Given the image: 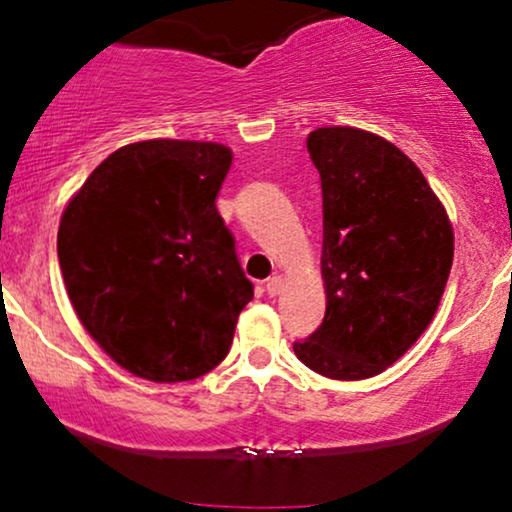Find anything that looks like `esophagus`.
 <instances>
[{
	"label": "esophagus",
	"mask_w": 512,
	"mask_h": 512,
	"mask_svg": "<svg viewBox=\"0 0 512 512\" xmlns=\"http://www.w3.org/2000/svg\"><path fill=\"white\" fill-rule=\"evenodd\" d=\"M284 289V279L281 276H269L267 281H264V291L269 293V296H276V293H281Z\"/></svg>",
	"instance_id": "esophagus-1"
}]
</instances>
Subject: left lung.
<instances>
[{
  "label": "left lung",
  "mask_w": 512,
  "mask_h": 512,
  "mask_svg": "<svg viewBox=\"0 0 512 512\" xmlns=\"http://www.w3.org/2000/svg\"><path fill=\"white\" fill-rule=\"evenodd\" d=\"M308 151L322 185L327 310L293 351L325 378H373L436 315L455 250L450 219L416 163L378 134L320 127Z\"/></svg>",
  "instance_id": "obj_1"
}]
</instances>
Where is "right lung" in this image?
I'll return each mask as SVG.
<instances>
[{
	"instance_id": "1",
	"label": "right lung",
	"mask_w": 512,
	"mask_h": 512,
	"mask_svg": "<svg viewBox=\"0 0 512 512\" xmlns=\"http://www.w3.org/2000/svg\"><path fill=\"white\" fill-rule=\"evenodd\" d=\"M233 154L149 139L110 154L64 209L57 257L86 332L132 375L182 383L231 349L252 284L216 209Z\"/></svg>"
}]
</instances>
